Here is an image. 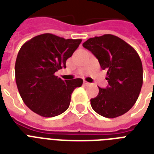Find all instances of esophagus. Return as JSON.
<instances>
[{"instance_id": "1", "label": "esophagus", "mask_w": 154, "mask_h": 154, "mask_svg": "<svg viewBox=\"0 0 154 154\" xmlns=\"http://www.w3.org/2000/svg\"><path fill=\"white\" fill-rule=\"evenodd\" d=\"M84 85H91V84H90L89 82H85H85H84Z\"/></svg>"}]
</instances>
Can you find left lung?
Here are the masks:
<instances>
[{
  "instance_id": "obj_1",
  "label": "left lung",
  "mask_w": 154,
  "mask_h": 154,
  "mask_svg": "<svg viewBox=\"0 0 154 154\" xmlns=\"http://www.w3.org/2000/svg\"><path fill=\"white\" fill-rule=\"evenodd\" d=\"M83 47L92 52L102 69L107 71L105 89L90 100L93 109L108 118L125 114L136 103L143 83L142 63L128 43L112 34L89 38Z\"/></svg>"
}]
</instances>
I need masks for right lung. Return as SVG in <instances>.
Returning <instances> with one entry per match:
<instances>
[{
    "label": "right lung",
    "instance_id": "right-lung-1",
    "mask_svg": "<svg viewBox=\"0 0 154 154\" xmlns=\"http://www.w3.org/2000/svg\"><path fill=\"white\" fill-rule=\"evenodd\" d=\"M81 39H65L51 33L32 37L18 52L16 83L25 105L37 114L53 117L69 106L71 94L83 80L63 81L55 72L66 68V60L81 44Z\"/></svg>",
    "mask_w": 154,
    "mask_h": 154
}]
</instances>
